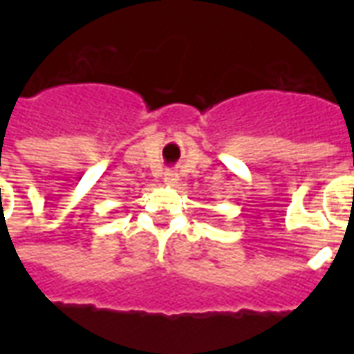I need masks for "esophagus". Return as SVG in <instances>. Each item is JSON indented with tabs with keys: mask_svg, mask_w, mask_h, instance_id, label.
Masks as SVG:
<instances>
[{
	"mask_svg": "<svg viewBox=\"0 0 354 354\" xmlns=\"http://www.w3.org/2000/svg\"><path fill=\"white\" fill-rule=\"evenodd\" d=\"M163 182H165L167 185H176L178 174H176V172H172V171L165 172V176H163Z\"/></svg>",
	"mask_w": 354,
	"mask_h": 354,
	"instance_id": "obj_1",
	"label": "esophagus"
}]
</instances>
